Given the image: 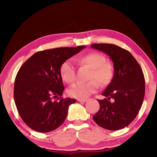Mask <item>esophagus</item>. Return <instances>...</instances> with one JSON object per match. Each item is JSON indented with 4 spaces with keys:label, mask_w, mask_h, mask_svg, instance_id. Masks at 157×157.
<instances>
[{
    "label": "esophagus",
    "mask_w": 157,
    "mask_h": 157,
    "mask_svg": "<svg viewBox=\"0 0 157 157\" xmlns=\"http://www.w3.org/2000/svg\"><path fill=\"white\" fill-rule=\"evenodd\" d=\"M77 100L78 101V102H85L86 101V99H83V98H78Z\"/></svg>",
    "instance_id": "obj_1"
}]
</instances>
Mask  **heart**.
<instances>
[{
    "instance_id": "obj_1",
    "label": "heart",
    "mask_w": 157,
    "mask_h": 157,
    "mask_svg": "<svg viewBox=\"0 0 157 157\" xmlns=\"http://www.w3.org/2000/svg\"><path fill=\"white\" fill-rule=\"evenodd\" d=\"M78 62L81 65L91 68L89 74V81L86 83L78 82L68 90L71 97L84 98L94 94L99 88V84L105 86L110 83L113 76V66L106 62V58L97 52H89L79 57ZM59 72L62 79L66 83L72 84L76 79L75 65L71 59L66 60L60 66Z\"/></svg>"
}]
</instances>
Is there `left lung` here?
I'll list each match as a JSON object with an SVG mask.
<instances>
[{"mask_svg": "<svg viewBox=\"0 0 157 157\" xmlns=\"http://www.w3.org/2000/svg\"><path fill=\"white\" fill-rule=\"evenodd\" d=\"M92 48L105 52L113 63L112 80L98 100L100 109L93 116L102 128L118 130L136 118L144 99L145 79L136 59L127 50L110 44H94Z\"/></svg>", "mask_w": 157, "mask_h": 157, "instance_id": "obj_1", "label": "left lung"}]
</instances>
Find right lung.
Instances as JSON below:
<instances>
[{
    "label": "right lung",
    "mask_w": 157,
    "mask_h": 157,
    "mask_svg": "<svg viewBox=\"0 0 157 157\" xmlns=\"http://www.w3.org/2000/svg\"><path fill=\"white\" fill-rule=\"evenodd\" d=\"M84 48H57L37 52L21 66L15 79L14 102L21 118L34 131H53L65 121L68 107L75 99L60 98L64 86L60 66ZM52 97L59 100L53 101Z\"/></svg>",
    "instance_id": "1"
}]
</instances>
